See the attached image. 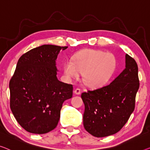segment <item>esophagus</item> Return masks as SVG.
<instances>
[{
  "label": "esophagus",
  "mask_w": 150,
  "mask_h": 150,
  "mask_svg": "<svg viewBox=\"0 0 150 150\" xmlns=\"http://www.w3.org/2000/svg\"><path fill=\"white\" fill-rule=\"evenodd\" d=\"M74 92H75V94H77V95H79L80 93H81V89H79V88H77V89H76L74 91Z\"/></svg>",
  "instance_id": "obj_1"
}]
</instances>
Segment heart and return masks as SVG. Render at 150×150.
Instances as JSON below:
<instances>
[{"instance_id": "heart-1", "label": "heart", "mask_w": 150, "mask_h": 150, "mask_svg": "<svg viewBox=\"0 0 150 150\" xmlns=\"http://www.w3.org/2000/svg\"><path fill=\"white\" fill-rule=\"evenodd\" d=\"M116 59L110 53L96 50H84L76 54L73 61L64 62V73L69 79H77L80 73L84 83L99 88L108 81L116 69Z\"/></svg>"}]
</instances>
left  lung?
I'll use <instances>...</instances> for the list:
<instances>
[{
  "instance_id": "left-lung-1",
  "label": "left lung",
  "mask_w": 150,
  "mask_h": 150,
  "mask_svg": "<svg viewBox=\"0 0 150 150\" xmlns=\"http://www.w3.org/2000/svg\"><path fill=\"white\" fill-rule=\"evenodd\" d=\"M139 88L137 62L126 54L125 69L110 84L81 93L86 130L96 137L119 131L135 109Z\"/></svg>"
}]
</instances>
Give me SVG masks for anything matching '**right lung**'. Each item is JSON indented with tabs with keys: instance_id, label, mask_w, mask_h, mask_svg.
Returning <instances> with one entry per match:
<instances>
[{
	"instance_id": "1",
	"label": "right lung",
	"mask_w": 150,
	"mask_h": 150,
	"mask_svg": "<svg viewBox=\"0 0 150 150\" xmlns=\"http://www.w3.org/2000/svg\"><path fill=\"white\" fill-rule=\"evenodd\" d=\"M67 46L45 44L19 58L9 82L11 110L28 132L44 134L57 126L63 102L73 86L57 79L56 61Z\"/></svg>"
}]
</instances>
